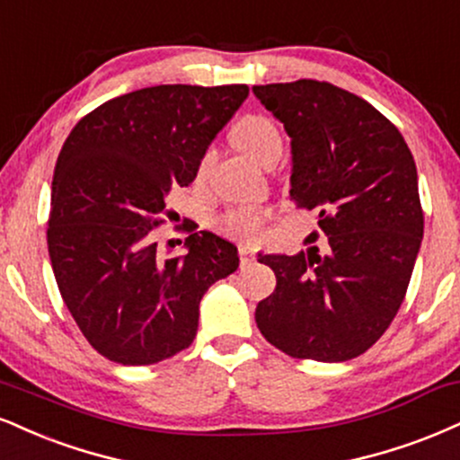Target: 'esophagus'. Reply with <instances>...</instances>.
<instances>
[{
	"instance_id": "obj_1",
	"label": "esophagus",
	"mask_w": 460,
	"mask_h": 460,
	"mask_svg": "<svg viewBox=\"0 0 460 460\" xmlns=\"http://www.w3.org/2000/svg\"><path fill=\"white\" fill-rule=\"evenodd\" d=\"M240 259H242V263H251V261H254V252L251 251V248H246V246H242L240 251Z\"/></svg>"
}]
</instances>
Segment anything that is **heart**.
I'll return each mask as SVG.
<instances>
[{"instance_id":"b5f03b06","label":"heart","mask_w":460,"mask_h":460,"mask_svg":"<svg viewBox=\"0 0 460 460\" xmlns=\"http://www.w3.org/2000/svg\"><path fill=\"white\" fill-rule=\"evenodd\" d=\"M234 137L237 146L244 149L248 156L261 164L270 163V160L274 158H280V154H283V132H280L276 121L272 118H268V115H246L244 119L237 121ZM214 156V147H208L206 152L201 154L197 164L199 180L206 177ZM261 226L263 212L257 208H231L220 216V229H223L226 235L235 237V240H252V237L259 235Z\"/></svg>"}]
</instances>
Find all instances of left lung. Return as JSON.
Masks as SVG:
<instances>
[{"instance_id":"obj_1","label":"left lung","mask_w":460,"mask_h":460,"mask_svg":"<svg viewBox=\"0 0 460 460\" xmlns=\"http://www.w3.org/2000/svg\"><path fill=\"white\" fill-rule=\"evenodd\" d=\"M252 92L291 137V206L314 214L328 244L259 257L276 289L257 304V328L291 358H358L396 317L422 244L416 160L384 113L328 81Z\"/></svg>"}]
</instances>
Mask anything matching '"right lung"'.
<instances>
[{
    "instance_id": "add662e5",
    "label": "right lung",
    "mask_w": 460,
    "mask_h": 460,
    "mask_svg": "<svg viewBox=\"0 0 460 460\" xmlns=\"http://www.w3.org/2000/svg\"><path fill=\"white\" fill-rule=\"evenodd\" d=\"M246 96L242 83L143 87L83 115L64 141L49 257L72 319L111 362L146 367L190 347L203 293L237 270L223 237L190 225L188 252L163 257L156 231Z\"/></svg>"
}]
</instances>
